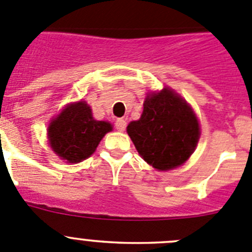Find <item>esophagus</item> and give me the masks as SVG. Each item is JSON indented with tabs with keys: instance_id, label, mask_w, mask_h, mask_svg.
<instances>
[{
	"instance_id": "obj_1",
	"label": "esophagus",
	"mask_w": 252,
	"mask_h": 252,
	"mask_svg": "<svg viewBox=\"0 0 252 252\" xmlns=\"http://www.w3.org/2000/svg\"><path fill=\"white\" fill-rule=\"evenodd\" d=\"M126 122L124 121L123 118H118L117 121H115V128H117V130L123 131L124 129H126Z\"/></svg>"
}]
</instances>
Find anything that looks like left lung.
Listing matches in <instances>:
<instances>
[{"label": "left lung", "mask_w": 252, "mask_h": 252, "mask_svg": "<svg viewBox=\"0 0 252 252\" xmlns=\"http://www.w3.org/2000/svg\"><path fill=\"white\" fill-rule=\"evenodd\" d=\"M139 121L126 126L138 153L157 170L183 165L196 148L200 126L194 110L169 87L149 93Z\"/></svg>", "instance_id": "1"}]
</instances>
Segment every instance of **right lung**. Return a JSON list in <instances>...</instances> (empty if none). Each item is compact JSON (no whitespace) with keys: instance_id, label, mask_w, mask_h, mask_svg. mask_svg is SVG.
<instances>
[{"instance_id":"1","label":"right lung","mask_w":252,"mask_h":252,"mask_svg":"<svg viewBox=\"0 0 252 252\" xmlns=\"http://www.w3.org/2000/svg\"><path fill=\"white\" fill-rule=\"evenodd\" d=\"M113 129L109 122L95 121L86 102L70 103L49 123L47 133L52 150L67 163L89 158L102 138Z\"/></svg>"}]
</instances>
